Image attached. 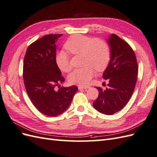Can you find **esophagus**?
Segmentation results:
<instances>
[{
	"mask_svg": "<svg viewBox=\"0 0 157 157\" xmlns=\"http://www.w3.org/2000/svg\"><path fill=\"white\" fill-rule=\"evenodd\" d=\"M88 88H90V86H78V89L79 90H86L88 89Z\"/></svg>",
	"mask_w": 157,
	"mask_h": 157,
	"instance_id": "obj_1",
	"label": "esophagus"
}]
</instances>
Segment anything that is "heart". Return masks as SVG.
Here are the masks:
<instances>
[{"instance_id": "b5f03b06", "label": "heart", "mask_w": 157, "mask_h": 157, "mask_svg": "<svg viewBox=\"0 0 157 157\" xmlns=\"http://www.w3.org/2000/svg\"><path fill=\"white\" fill-rule=\"evenodd\" d=\"M64 47L71 54H82V68L74 70L69 75L71 83L87 86L91 82L95 69L103 71L107 67L110 59V51L103 40L86 36L82 34L71 36L67 40ZM56 62L59 70L68 72L71 69L70 57L66 52H58L56 55Z\"/></svg>"}]
</instances>
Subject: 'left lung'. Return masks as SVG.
Instances as JSON below:
<instances>
[{"label": "left lung", "instance_id": "8db88e82", "mask_svg": "<svg viewBox=\"0 0 157 157\" xmlns=\"http://www.w3.org/2000/svg\"><path fill=\"white\" fill-rule=\"evenodd\" d=\"M110 49V60L103 74L108 79L109 88L95 87L99 95L94 102L95 109L111 115L121 110L133 93L138 74V65L131 46L117 35L112 34L107 40Z\"/></svg>", "mask_w": 157, "mask_h": 157}]
</instances>
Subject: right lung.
<instances>
[{
    "mask_svg": "<svg viewBox=\"0 0 157 157\" xmlns=\"http://www.w3.org/2000/svg\"><path fill=\"white\" fill-rule=\"evenodd\" d=\"M63 34H48L28 48L24 58L23 78L28 95L42 114L56 117L70 106L78 87H55L64 78L56 62V45Z\"/></svg>",
    "mask_w": 157,
    "mask_h": 157,
    "instance_id": "obj_1",
    "label": "right lung"
}]
</instances>
